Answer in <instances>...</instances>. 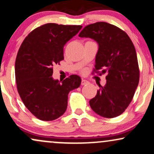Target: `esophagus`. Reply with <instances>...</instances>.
<instances>
[{
	"instance_id": "1",
	"label": "esophagus",
	"mask_w": 154,
	"mask_h": 154,
	"mask_svg": "<svg viewBox=\"0 0 154 154\" xmlns=\"http://www.w3.org/2000/svg\"><path fill=\"white\" fill-rule=\"evenodd\" d=\"M88 81L86 80V79H82V82H81V84H82V85H85L88 84Z\"/></svg>"
}]
</instances>
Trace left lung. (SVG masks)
<instances>
[{"mask_svg": "<svg viewBox=\"0 0 154 154\" xmlns=\"http://www.w3.org/2000/svg\"><path fill=\"white\" fill-rule=\"evenodd\" d=\"M79 37L93 39L98 44L93 73H107L106 84L103 87L98 85L99 90L89 101L90 106L103 117H116L128 107L138 85L140 71L135 46L125 31L107 22L85 26Z\"/></svg>", "mask_w": 154, "mask_h": 154, "instance_id": "left-lung-1", "label": "left lung"}]
</instances>
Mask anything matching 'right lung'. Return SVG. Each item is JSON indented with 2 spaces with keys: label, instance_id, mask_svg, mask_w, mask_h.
I'll return each mask as SVG.
<instances>
[{
  "label": "right lung",
  "instance_id": "add662e5",
  "mask_svg": "<svg viewBox=\"0 0 154 154\" xmlns=\"http://www.w3.org/2000/svg\"><path fill=\"white\" fill-rule=\"evenodd\" d=\"M81 25L48 23L33 29L19 48L15 62L17 91L26 109L43 121H52L66 110L68 94L81 78L72 75L60 82L52 77L54 66L63 60V46Z\"/></svg>",
  "mask_w": 154,
  "mask_h": 154
}]
</instances>
